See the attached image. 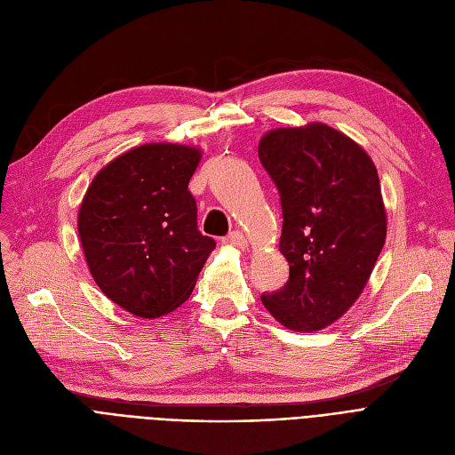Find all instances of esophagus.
I'll return each instance as SVG.
<instances>
[{"mask_svg":"<svg viewBox=\"0 0 455 455\" xmlns=\"http://www.w3.org/2000/svg\"><path fill=\"white\" fill-rule=\"evenodd\" d=\"M227 243H230V245H234V247H240V249H245L247 247V240H245V235L240 232V230H234V232H230L227 237Z\"/></svg>","mask_w":455,"mask_h":455,"instance_id":"obj_1","label":"esophagus"}]
</instances>
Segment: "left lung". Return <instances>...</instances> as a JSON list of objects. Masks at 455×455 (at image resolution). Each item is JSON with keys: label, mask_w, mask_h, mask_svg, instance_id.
Listing matches in <instances>:
<instances>
[{"label": "left lung", "mask_w": 455, "mask_h": 455, "mask_svg": "<svg viewBox=\"0 0 455 455\" xmlns=\"http://www.w3.org/2000/svg\"><path fill=\"white\" fill-rule=\"evenodd\" d=\"M258 156L278 189L280 252L290 264L283 288L261 302L285 328L323 330L360 297L386 243L376 167L324 124L271 131Z\"/></svg>", "instance_id": "8db88e82"}]
</instances>
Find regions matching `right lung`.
Returning a JSON list of instances; mask_svg holds the SVG:
<instances>
[{"label": "right lung", "instance_id": "obj_1", "mask_svg": "<svg viewBox=\"0 0 455 455\" xmlns=\"http://www.w3.org/2000/svg\"><path fill=\"white\" fill-rule=\"evenodd\" d=\"M201 151L148 143L95 175L79 210L90 273L117 306L143 319L179 307L196 288L215 240L197 228L188 184Z\"/></svg>", "mask_w": 455, "mask_h": 455}]
</instances>
